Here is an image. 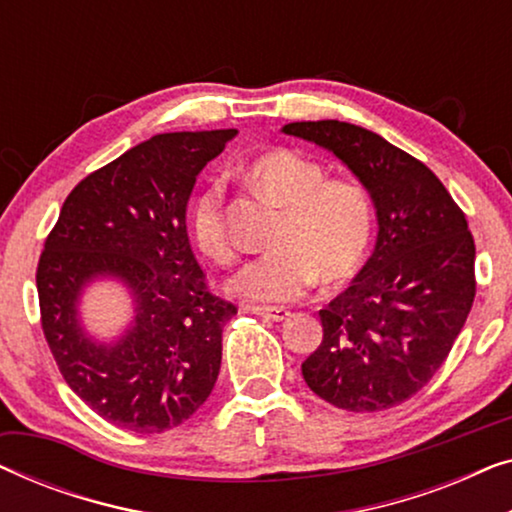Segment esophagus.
I'll return each mask as SVG.
<instances>
[{
	"label": "esophagus",
	"mask_w": 512,
	"mask_h": 512,
	"mask_svg": "<svg viewBox=\"0 0 512 512\" xmlns=\"http://www.w3.org/2000/svg\"><path fill=\"white\" fill-rule=\"evenodd\" d=\"M247 310L251 314H258V317H265V319H272V321H282L289 317V310L286 307H272V305H247Z\"/></svg>",
	"instance_id": "obj_1"
}]
</instances>
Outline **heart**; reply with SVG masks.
<instances>
[{
    "mask_svg": "<svg viewBox=\"0 0 512 512\" xmlns=\"http://www.w3.org/2000/svg\"><path fill=\"white\" fill-rule=\"evenodd\" d=\"M249 184L282 209L270 247L230 279L237 298L279 303L300 298L321 277L340 284L366 261L375 230V200L354 177H328L324 163L293 149H275L251 160ZM191 233L198 249L226 265L235 247L226 226L223 186L212 181L195 195Z\"/></svg>",
    "mask_w": 512,
    "mask_h": 512,
    "instance_id": "b5f03b06",
    "label": "heart"
}]
</instances>
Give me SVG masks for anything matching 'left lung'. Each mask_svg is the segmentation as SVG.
<instances>
[{"mask_svg": "<svg viewBox=\"0 0 512 512\" xmlns=\"http://www.w3.org/2000/svg\"><path fill=\"white\" fill-rule=\"evenodd\" d=\"M333 151L370 188L380 221L373 256L319 310L324 338L303 361L314 394L349 412L401 405L443 366L475 298L466 214L422 160L342 121L284 125Z\"/></svg>", "mask_w": 512, "mask_h": 512, "instance_id": "obj_1", "label": "left lung"}]
</instances>
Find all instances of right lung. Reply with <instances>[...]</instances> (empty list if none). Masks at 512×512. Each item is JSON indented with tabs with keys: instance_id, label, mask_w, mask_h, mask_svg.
I'll return each mask as SVG.
<instances>
[{
	"instance_id": "obj_1",
	"label": "right lung",
	"mask_w": 512,
	"mask_h": 512,
	"mask_svg": "<svg viewBox=\"0 0 512 512\" xmlns=\"http://www.w3.org/2000/svg\"><path fill=\"white\" fill-rule=\"evenodd\" d=\"M235 130L167 132L125 151L72 188L37 265L41 331L62 377L109 424L163 433L212 394L223 324L237 307L209 291L186 233L195 177ZM116 274L138 300L136 326L114 348L90 343L75 296Z\"/></svg>"
}]
</instances>
